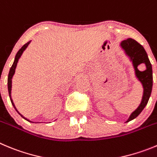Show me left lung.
I'll list each match as a JSON object with an SVG mask.
<instances>
[{"label": "left lung", "mask_w": 157, "mask_h": 157, "mask_svg": "<svg viewBox=\"0 0 157 157\" xmlns=\"http://www.w3.org/2000/svg\"><path fill=\"white\" fill-rule=\"evenodd\" d=\"M120 47L132 62L136 78L142 84L143 89L140 104L130 114L128 119L126 121V122H128L140 114L149 101L153 89V69L145 49L135 40L128 38L127 40H123L120 43ZM141 63H144L146 65V69L143 72L139 71L137 68V66Z\"/></svg>", "instance_id": "obj_1"}]
</instances>
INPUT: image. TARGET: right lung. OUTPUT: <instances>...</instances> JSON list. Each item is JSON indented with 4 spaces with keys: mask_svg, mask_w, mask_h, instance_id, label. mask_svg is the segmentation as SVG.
I'll return each instance as SVG.
<instances>
[{
    "mask_svg": "<svg viewBox=\"0 0 157 157\" xmlns=\"http://www.w3.org/2000/svg\"><path fill=\"white\" fill-rule=\"evenodd\" d=\"M30 43H31V40H30V41H29L28 43H26V44H25V45H23L22 47H21V48L19 50H18V53H17L16 55H15V61H14L12 66H11V68H10L9 74H8V93H9L10 100H11V104L13 105V107H14V108L15 109V110H16V111L18 112V114H19L20 116H21V117H22V118H24V119H25V120L28 121H29V122H33V121H31L29 120V119H27L26 117H24V116H23L22 114H21V113H20L18 111V110H17L16 107H15V104H14V102H13L12 98H11V87H12V78H13V76H14V75H15V69H16L17 64H18V60H19V58H20V57H21V56L22 55L23 52L25 51V49L27 48V47H28V46L29 45Z\"/></svg>",
    "mask_w": 157,
    "mask_h": 157,
    "instance_id": "obj_1",
    "label": "right lung"
}]
</instances>
